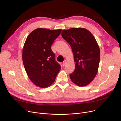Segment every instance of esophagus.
Segmentation results:
<instances>
[{"label":"esophagus","mask_w":121,"mask_h":121,"mask_svg":"<svg viewBox=\"0 0 121 121\" xmlns=\"http://www.w3.org/2000/svg\"><path fill=\"white\" fill-rule=\"evenodd\" d=\"M66 63H67V61L66 60H65L64 62H63V66H65L66 64Z\"/></svg>","instance_id":"esophagus-1"}]
</instances>
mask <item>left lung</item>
Returning <instances> with one entry per match:
<instances>
[{
  "label": "left lung",
  "instance_id": "1",
  "mask_svg": "<svg viewBox=\"0 0 121 121\" xmlns=\"http://www.w3.org/2000/svg\"><path fill=\"white\" fill-rule=\"evenodd\" d=\"M62 37L70 45L74 56L75 69L69 74L79 86L89 84L97 75L100 60L98 43L90 32L83 28L63 30Z\"/></svg>",
  "mask_w": 121,
  "mask_h": 121
}]
</instances>
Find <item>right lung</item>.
<instances>
[{"label": "right lung", "mask_w": 121, "mask_h": 121, "mask_svg": "<svg viewBox=\"0 0 121 121\" xmlns=\"http://www.w3.org/2000/svg\"><path fill=\"white\" fill-rule=\"evenodd\" d=\"M61 31L39 28L31 32L25 41L22 50L23 65L29 79L38 87L52 85L60 70L51 46Z\"/></svg>", "instance_id": "obj_1"}]
</instances>
